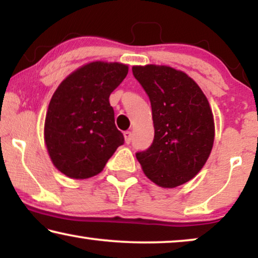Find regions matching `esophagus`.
Returning <instances> with one entry per match:
<instances>
[{
	"instance_id": "1",
	"label": "esophagus",
	"mask_w": 258,
	"mask_h": 258,
	"mask_svg": "<svg viewBox=\"0 0 258 258\" xmlns=\"http://www.w3.org/2000/svg\"><path fill=\"white\" fill-rule=\"evenodd\" d=\"M124 140L126 144H130L133 141V134L132 132H124Z\"/></svg>"
}]
</instances>
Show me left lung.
<instances>
[{
  "instance_id": "left-lung-1",
  "label": "left lung",
  "mask_w": 258,
  "mask_h": 258,
  "mask_svg": "<svg viewBox=\"0 0 258 258\" xmlns=\"http://www.w3.org/2000/svg\"><path fill=\"white\" fill-rule=\"evenodd\" d=\"M150 100L155 136L136 158L148 177L175 188L199 174L213 149L215 128L209 102L195 81L167 66L133 67Z\"/></svg>"
}]
</instances>
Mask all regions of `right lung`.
<instances>
[{"instance_id": "obj_1", "label": "right lung", "mask_w": 258, "mask_h": 258, "mask_svg": "<svg viewBox=\"0 0 258 258\" xmlns=\"http://www.w3.org/2000/svg\"><path fill=\"white\" fill-rule=\"evenodd\" d=\"M126 74L122 63L93 62L67 77L52 95L44 141L52 163L68 177L97 175L124 143L109 96Z\"/></svg>"}]
</instances>
